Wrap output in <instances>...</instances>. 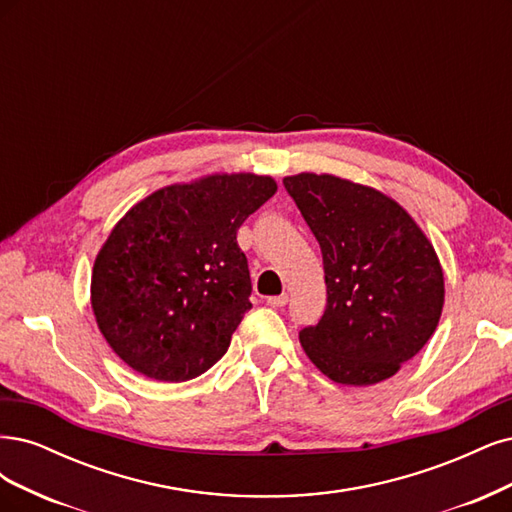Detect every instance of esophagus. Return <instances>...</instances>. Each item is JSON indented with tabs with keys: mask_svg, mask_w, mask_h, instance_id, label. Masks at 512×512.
<instances>
[{
	"mask_svg": "<svg viewBox=\"0 0 512 512\" xmlns=\"http://www.w3.org/2000/svg\"><path fill=\"white\" fill-rule=\"evenodd\" d=\"M287 302H289V298L285 293L283 295H272V298H268V306H272V308H283Z\"/></svg>",
	"mask_w": 512,
	"mask_h": 512,
	"instance_id": "34e87169",
	"label": "esophagus"
}]
</instances>
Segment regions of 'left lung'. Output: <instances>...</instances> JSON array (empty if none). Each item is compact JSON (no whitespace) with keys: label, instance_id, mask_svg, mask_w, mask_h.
<instances>
[{"label":"left lung","instance_id":"obj_1","mask_svg":"<svg viewBox=\"0 0 512 512\" xmlns=\"http://www.w3.org/2000/svg\"><path fill=\"white\" fill-rule=\"evenodd\" d=\"M283 183L321 246L327 287L321 321L300 332L302 349L334 383L385 381L438 327L444 274L432 242L374 187L312 172Z\"/></svg>","mask_w":512,"mask_h":512}]
</instances>
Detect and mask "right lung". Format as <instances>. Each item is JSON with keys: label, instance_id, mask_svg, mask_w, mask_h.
Masks as SVG:
<instances>
[{"label": "right lung", "instance_id": "1", "mask_svg": "<svg viewBox=\"0 0 512 512\" xmlns=\"http://www.w3.org/2000/svg\"><path fill=\"white\" fill-rule=\"evenodd\" d=\"M272 176L210 174L129 208L93 263L91 308L125 364L180 383L225 355L251 276L236 234L276 193Z\"/></svg>", "mask_w": 512, "mask_h": 512}]
</instances>
